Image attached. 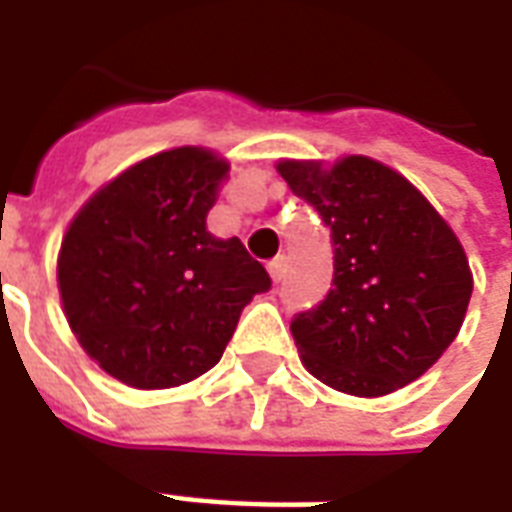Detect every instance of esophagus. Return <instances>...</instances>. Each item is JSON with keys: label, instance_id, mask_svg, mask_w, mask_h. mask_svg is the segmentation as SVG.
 I'll return each mask as SVG.
<instances>
[{"label": "esophagus", "instance_id": "esophagus-1", "mask_svg": "<svg viewBox=\"0 0 512 512\" xmlns=\"http://www.w3.org/2000/svg\"><path fill=\"white\" fill-rule=\"evenodd\" d=\"M268 273H271L273 284H279L284 276H287V260L284 257H279V260H273L271 265H268Z\"/></svg>", "mask_w": 512, "mask_h": 512}]
</instances>
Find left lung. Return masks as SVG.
I'll return each mask as SVG.
<instances>
[{
	"instance_id": "8db88e82",
	"label": "left lung",
	"mask_w": 512,
	"mask_h": 512,
	"mask_svg": "<svg viewBox=\"0 0 512 512\" xmlns=\"http://www.w3.org/2000/svg\"><path fill=\"white\" fill-rule=\"evenodd\" d=\"M279 175L332 231L335 279L292 337L305 369L358 398L428 372L460 332L473 273L460 239L404 175L369 156L281 159Z\"/></svg>"
}]
</instances>
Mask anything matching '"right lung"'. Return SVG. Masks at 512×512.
I'll use <instances>...</instances> for the list:
<instances>
[{
	"instance_id": "right-lung-1",
	"label": "right lung",
	"mask_w": 512,
	"mask_h": 512,
	"mask_svg": "<svg viewBox=\"0 0 512 512\" xmlns=\"http://www.w3.org/2000/svg\"><path fill=\"white\" fill-rule=\"evenodd\" d=\"M225 177L228 162L209 148L148 156L92 193L63 236L68 327L130 388H177L209 372L244 305L271 289L236 236L207 231Z\"/></svg>"
}]
</instances>
